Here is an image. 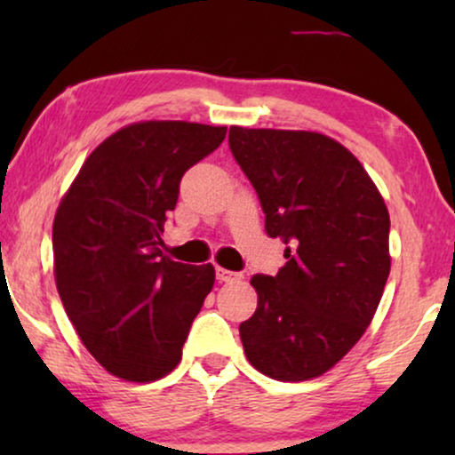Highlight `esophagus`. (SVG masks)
I'll use <instances>...</instances> for the list:
<instances>
[{
	"mask_svg": "<svg viewBox=\"0 0 455 455\" xmlns=\"http://www.w3.org/2000/svg\"><path fill=\"white\" fill-rule=\"evenodd\" d=\"M215 275H217V279H220V282H234V279H240V273L223 269V267H217Z\"/></svg>",
	"mask_w": 455,
	"mask_h": 455,
	"instance_id": "obj_1",
	"label": "esophagus"
}]
</instances>
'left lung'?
Instances as JSON below:
<instances>
[{
  "label": "left lung",
  "mask_w": 455,
  "mask_h": 455,
  "mask_svg": "<svg viewBox=\"0 0 455 455\" xmlns=\"http://www.w3.org/2000/svg\"><path fill=\"white\" fill-rule=\"evenodd\" d=\"M229 148L285 242L275 277L254 275L257 310L240 325L254 369L307 381L363 338L389 277V213L360 161L304 130L229 128Z\"/></svg>",
  "instance_id": "left-lung-1"
}]
</instances>
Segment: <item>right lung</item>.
Returning a JSON list of instances; mask_svg holds the SVG:
<instances>
[{
  "label": "right lung",
  "mask_w": 455,
  "mask_h": 455,
  "mask_svg": "<svg viewBox=\"0 0 455 455\" xmlns=\"http://www.w3.org/2000/svg\"><path fill=\"white\" fill-rule=\"evenodd\" d=\"M226 132L192 122L130 124L89 155L61 198L55 283L86 350L111 375L148 383L182 358L215 269L164 257L161 234L180 180Z\"/></svg>",
  "instance_id": "obj_1"
}]
</instances>
